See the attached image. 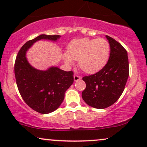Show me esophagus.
<instances>
[{
    "label": "esophagus",
    "mask_w": 147,
    "mask_h": 147,
    "mask_svg": "<svg viewBox=\"0 0 147 147\" xmlns=\"http://www.w3.org/2000/svg\"><path fill=\"white\" fill-rule=\"evenodd\" d=\"M74 81H76H76H78L81 78H82V77H81L80 76L77 75V74H75V75H74Z\"/></svg>",
    "instance_id": "1"
}]
</instances>
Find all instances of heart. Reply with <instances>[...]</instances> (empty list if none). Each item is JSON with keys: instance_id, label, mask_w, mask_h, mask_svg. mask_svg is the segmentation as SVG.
I'll list each match as a JSON object with an SVG mask.
<instances>
[{"instance_id": "heart-1", "label": "heart", "mask_w": 147, "mask_h": 147, "mask_svg": "<svg viewBox=\"0 0 147 147\" xmlns=\"http://www.w3.org/2000/svg\"><path fill=\"white\" fill-rule=\"evenodd\" d=\"M110 54V45L104 39L82 38L70 43L64 61L68 65L78 61L79 67L83 71L93 74L101 69L108 62Z\"/></svg>"}]
</instances>
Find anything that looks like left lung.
<instances>
[{
	"label": "left lung",
	"mask_w": 147,
	"mask_h": 147,
	"mask_svg": "<svg viewBox=\"0 0 147 147\" xmlns=\"http://www.w3.org/2000/svg\"><path fill=\"white\" fill-rule=\"evenodd\" d=\"M110 54L106 65L97 73L84 76L82 99L88 106L104 109L115 104L125 89L129 77L127 52L120 43L106 35Z\"/></svg>",
	"instance_id": "left-lung-1"
}]
</instances>
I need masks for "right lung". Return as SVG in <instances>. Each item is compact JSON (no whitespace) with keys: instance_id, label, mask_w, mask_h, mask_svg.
Returning a JSON list of instances; mask_svg holds the SVG:
<instances>
[{"instance_id":"right-lung-1","label":"right lung","mask_w":147,"mask_h":147,"mask_svg":"<svg viewBox=\"0 0 147 147\" xmlns=\"http://www.w3.org/2000/svg\"><path fill=\"white\" fill-rule=\"evenodd\" d=\"M59 35H41L27 41L16 57L14 72L17 86L23 100L30 108L41 114L57 109L63 102L65 93L74 82V72L58 67L37 70L27 61L26 52L32 43L40 39L56 41Z\"/></svg>"}]
</instances>
